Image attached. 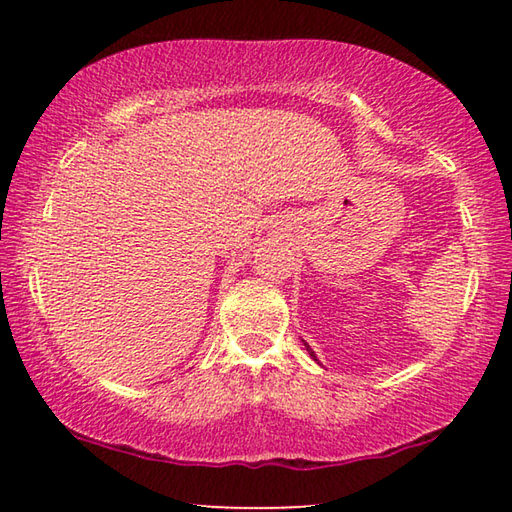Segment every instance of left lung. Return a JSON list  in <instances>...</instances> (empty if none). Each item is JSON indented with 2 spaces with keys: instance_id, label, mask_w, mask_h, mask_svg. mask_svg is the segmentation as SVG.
<instances>
[{
  "instance_id": "8db88e82",
  "label": "left lung",
  "mask_w": 512,
  "mask_h": 512,
  "mask_svg": "<svg viewBox=\"0 0 512 512\" xmlns=\"http://www.w3.org/2000/svg\"><path fill=\"white\" fill-rule=\"evenodd\" d=\"M307 350H309V354H311V357H314V359H316V354H314V352H311V348H309V345H307Z\"/></svg>"
}]
</instances>
